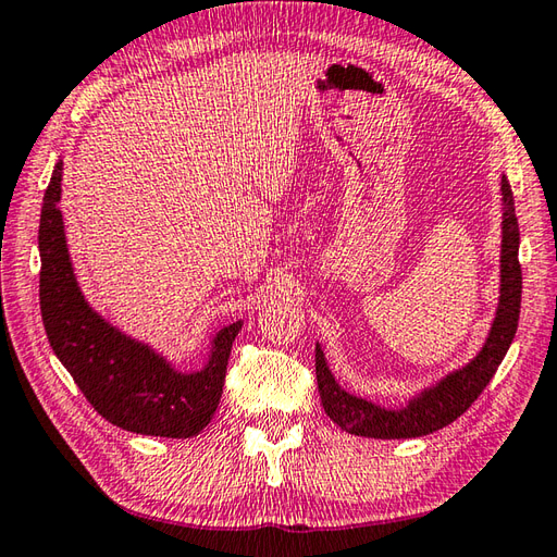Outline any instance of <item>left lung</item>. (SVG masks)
Here are the masks:
<instances>
[{
  "mask_svg": "<svg viewBox=\"0 0 557 557\" xmlns=\"http://www.w3.org/2000/svg\"><path fill=\"white\" fill-rule=\"evenodd\" d=\"M500 211L498 304L482 348L468 363L446 372L434 384L422 386L408 398L406 406L389 408L346 392L332 374L322 346L315 344V377L322 406L344 432L368 438L426 436L458 420L472 406V400L484 392L515 339L522 301V268L517 261L520 227H517L515 199L506 175L500 177Z\"/></svg>",
  "mask_w": 557,
  "mask_h": 557,
  "instance_id": "1",
  "label": "left lung"
}]
</instances>
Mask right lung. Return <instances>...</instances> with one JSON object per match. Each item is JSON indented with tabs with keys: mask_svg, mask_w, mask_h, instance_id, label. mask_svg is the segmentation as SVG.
Listing matches in <instances>:
<instances>
[{
	"mask_svg": "<svg viewBox=\"0 0 557 557\" xmlns=\"http://www.w3.org/2000/svg\"><path fill=\"white\" fill-rule=\"evenodd\" d=\"M63 159L57 161L40 213V310L51 351L103 420L121 430L189 438L215 416L232 342L244 320L220 327L203 368L183 372L151 344L131 337L89 306L75 277L59 209Z\"/></svg>",
	"mask_w": 557,
	"mask_h": 557,
	"instance_id": "right-lung-1",
	"label": "right lung"
}]
</instances>
